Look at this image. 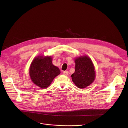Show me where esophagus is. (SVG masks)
<instances>
[{
    "label": "esophagus",
    "instance_id": "34e87169",
    "mask_svg": "<svg viewBox=\"0 0 128 128\" xmlns=\"http://www.w3.org/2000/svg\"><path fill=\"white\" fill-rule=\"evenodd\" d=\"M63 74H64V75L67 76V75H68V71H64V72H63Z\"/></svg>",
    "mask_w": 128,
    "mask_h": 128
}]
</instances>
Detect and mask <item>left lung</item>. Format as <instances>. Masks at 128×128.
Wrapping results in <instances>:
<instances>
[{"label":"left lung","instance_id":"obj_1","mask_svg":"<svg viewBox=\"0 0 128 128\" xmlns=\"http://www.w3.org/2000/svg\"><path fill=\"white\" fill-rule=\"evenodd\" d=\"M75 72L71 75L72 81L79 88L84 89L91 84L95 79V68L88 56L75 59Z\"/></svg>","mask_w":128,"mask_h":128}]
</instances>
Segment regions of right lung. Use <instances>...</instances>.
<instances>
[{"label": "right lung", "instance_id": "1", "mask_svg": "<svg viewBox=\"0 0 128 128\" xmlns=\"http://www.w3.org/2000/svg\"><path fill=\"white\" fill-rule=\"evenodd\" d=\"M51 56H38L32 60L29 74L33 83L42 89L48 88L60 72L52 64Z\"/></svg>", "mask_w": 128, "mask_h": 128}]
</instances>
